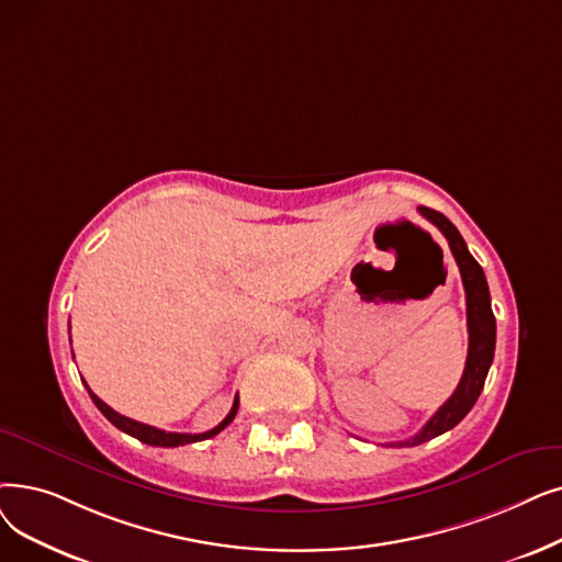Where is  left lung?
<instances>
[{
    "label": "left lung",
    "mask_w": 562,
    "mask_h": 562,
    "mask_svg": "<svg viewBox=\"0 0 562 562\" xmlns=\"http://www.w3.org/2000/svg\"><path fill=\"white\" fill-rule=\"evenodd\" d=\"M427 221L441 232L448 240V246L452 250V257L459 266L463 291H467V319H469V358H467V368H463L461 381L452 397L438 408L434 416L427 420V425L416 434L406 438V441H397L390 446H420L425 441H431V438L441 436L443 431L452 429L459 425L467 413L473 408L477 402L484 379L490 374L492 360H494V349H496V319L492 312V296H490V284H486L482 266L473 259L469 252L467 243H463L461 234L457 227L448 221L443 213H438L434 209L420 206L418 209Z\"/></svg>",
    "instance_id": "left-lung-1"
}]
</instances>
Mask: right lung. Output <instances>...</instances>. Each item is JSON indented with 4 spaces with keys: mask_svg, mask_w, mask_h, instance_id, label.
<instances>
[{
    "mask_svg": "<svg viewBox=\"0 0 562 562\" xmlns=\"http://www.w3.org/2000/svg\"><path fill=\"white\" fill-rule=\"evenodd\" d=\"M85 385H87V383H85ZM87 390H89V385H87ZM89 397L93 400V404L99 406V411L103 413V416H105L116 429L135 436L137 441H142V443H146V446H156V448H179V446H188V443L206 441V438H211V436H215V434H221V431L234 420L236 411H238V395H236V400H234V404H232V411L227 413V418H225L221 425L209 429V431H204V434H179V431H162V429H156V427H151V425H144V423H137V420H131V418H126V416H121V413H116L114 408H110L101 397H95V395L91 393V390H89Z\"/></svg>",
    "mask_w": 562,
    "mask_h": 562,
    "instance_id": "add662e5",
    "label": "right lung"
}]
</instances>
